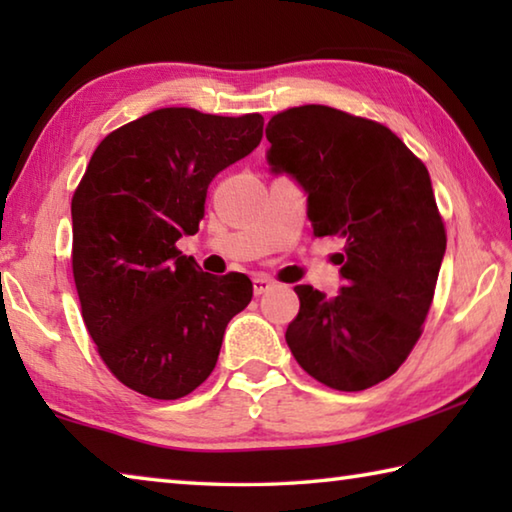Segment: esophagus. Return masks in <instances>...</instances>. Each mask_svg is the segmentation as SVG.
Returning <instances> with one entry per match:
<instances>
[{"mask_svg":"<svg viewBox=\"0 0 512 512\" xmlns=\"http://www.w3.org/2000/svg\"><path fill=\"white\" fill-rule=\"evenodd\" d=\"M273 287H275V282L271 280V277H266V275L253 277V291H255V296H262V293L271 291Z\"/></svg>","mask_w":512,"mask_h":512,"instance_id":"34e87169","label":"esophagus"}]
</instances>
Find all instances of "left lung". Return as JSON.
I'll list each match as a JSON object with an SVG mask.
<instances>
[{
	"instance_id": "left-lung-1",
	"label": "left lung",
	"mask_w": 512,
	"mask_h": 512,
	"mask_svg": "<svg viewBox=\"0 0 512 512\" xmlns=\"http://www.w3.org/2000/svg\"><path fill=\"white\" fill-rule=\"evenodd\" d=\"M268 164L307 192L314 237L343 239L334 298L298 284L291 354L320 384L357 393L393 375L429 314L447 232L429 171L391 128L329 106L277 112Z\"/></svg>"
}]
</instances>
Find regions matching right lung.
<instances>
[{"label":"right lung","mask_w":512,"mask_h":512,"mask_svg":"<svg viewBox=\"0 0 512 512\" xmlns=\"http://www.w3.org/2000/svg\"><path fill=\"white\" fill-rule=\"evenodd\" d=\"M264 117L160 108L106 135L72 196L83 323L121 384L178 400L210 377L225 327L253 298L244 273H203L176 248L207 187L257 149Z\"/></svg>","instance_id":"obj_1"}]
</instances>
